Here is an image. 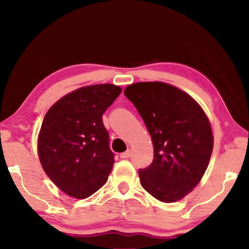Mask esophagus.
I'll return each mask as SVG.
<instances>
[{"instance_id": "34e87169", "label": "esophagus", "mask_w": 249, "mask_h": 249, "mask_svg": "<svg viewBox=\"0 0 249 249\" xmlns=\"http://www.w3.org/2000/svg\"><path fill=\"white\" fill-rule=\"evenodd\" d=\"M130 156H131L130 150H127V151H125V152L121 153V158H123V159H126V158H128V157H130Z\"/></svg>"}]
</instances>
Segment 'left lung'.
I'll list each match as a JSON object with an SVG mask.
<instances>
[{
	"instance_id": "1",
	"label": "left lung",
	"mask_w": 249,
	"mask_h": 249,
	"mask_svg": "<svg viewBox=\"0 0 249 249\" xmlns=\"http://www.w3.org/2000/svg\"><path fill=\"white\" fill-rule=\"evenodd\" d=\"M124 95L133 103L153 142V161L139 170L142 186L162 202H176L199 184L210 164L213 132L188 93L164 82H139Z\"/></svg>"
}]
</instances>
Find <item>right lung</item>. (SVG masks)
I'll return each instance as SVG.
<instances>
[{"label":"right lung","instance_id":"add662e5","mask_svg":"<svg viewBox=\"0 0 249 249\" xmlns=\"http://www.w3.org/2000/svg\"><path fill=\"white\" fill-rule=\"evenodd\" d=\"M121 92L113 84L88 85L63 96L45 113L37 139L39 161L51 181L72 198L92 196L112 171L102 117Z\"/></svg>","mask_w":249,"mask_h":249}]
</instances>
